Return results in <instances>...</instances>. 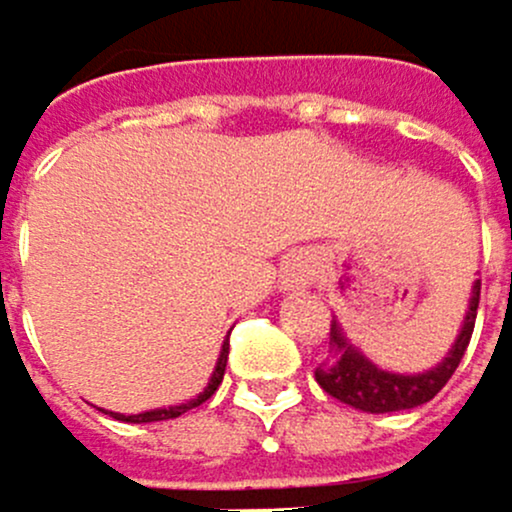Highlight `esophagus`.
I'll list each match as a JSON object with an SVG mask.
<instances>
[{
    "label": "esophagus",
    "instance_id": "obj_1",
    "mask_svg": "<svg viewBox=\"0 0 512 512\" xmlns=\"http://www.w3.org/2000/svg\"><path fill=\"white\" fill-rule=\"evenodd\" d=\"M317 276V261L311 254H292V258L282 264V289L286 292H304Z\"/></svg>",
    "mask_w": 512,
    "mask_h": 512
}]
</instances>
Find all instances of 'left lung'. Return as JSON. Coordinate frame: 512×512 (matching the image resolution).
I'll return each instance as SVG.
<instances>
[{
	"label": "left lung",
	"mask_w": 512,
	"mask_h": 512,
	"mask_svg": "<svg viewBox=\"0 0 512 512\" xmlns=\"http://www.w3.org/2000/svg\"><path fill=\"white\" fill-rule=\"evenodd\" d=\"M479 292L482 282L476 279L473 295H469V311L463 317V329L457 335V342L451 345L448 357L438 363V367L426 373H388L379 370L376 363L357 351L339 326V320H332L329 326V345H332V360L326 367H317V382L326 395L335 401H342L348 407H357L363 413H395V410H413L426 401H432L441 388L448 385L454 376L457 363L473 339V326H476V311H479Z\"/></svg>",
	"instance_id": "obj_1"
}]
</instances>
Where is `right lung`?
<instances>
[{
    "label": "right lung",
    "instance_id": "1",
    "mask_svg": "<svg viewBox=\"0 0 512 512\" xmlns=\"http://www.w3.org/2000/svg\"><path fill=\"white\" fill-rule=\"evenodd\" d=\"M226 354H230V342H223L220 348V357H217V367L211 373V382L205 385V392L195 395L192 401L186 404H173V407H158V410H145V413H133V416H124V413H111L114 420H124V423H161V420H173V416H183L186 410L198 407V404H205L214 392H217V385L223 382V370H226Z\"/></svg>",
    "mask_w": 512,
    "mask_h": 512
}]
</instances>
